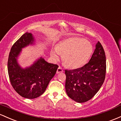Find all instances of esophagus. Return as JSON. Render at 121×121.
Segmentation results:
<instances>
[{
    "mask_svg": "<svg viewBox=\"0 0 121 121\" xmlns=\"http://www.w3.org/2000/svg\"><path fill=\"white\" fill-rule=\"evenodd\" d=\"M63 71V69H62V68L60 66H59V67L58 68V69H57L56 73H57V74H59V73H62Z\"/></svg>",
    "mask_w": 121,
    "mask_h": 121,
    "instance_id": "34e87169",
    "label": "esophagus"
}]
</instances>
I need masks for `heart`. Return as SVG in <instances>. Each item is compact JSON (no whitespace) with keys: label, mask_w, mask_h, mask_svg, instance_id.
Returning <instances> with one entry per match:
<instances>
[{"label":"heart","mask_w":121,"mask_h":121,"mask_svg":"<svg viewBox=\"0 0 121 121\" xmlns=\"http://www.w3.org/2000/svg\"><path fill=\"white\" fill-rule=\"evenodd\" d=\"M93 51V46L82 38L71 37L63 40L51 51V56L58 60L59 54H63L62 59L65 65L72 69L83 66L90 59Z\"/></svg>","instance_id":"obj_1"}]
</instances>
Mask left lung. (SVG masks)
Masks as SVG:
<instances>
[{
    "instance_id": "1",
    "label": "left lung",
    "mask_w": 121,
    "mask_h": 121,
    "mask_svg": "<svg viewBox=\"0 0 121 121\" xmlns=\"http://www.w3.org/2000/svg\"><path fill=\"white\" fill-rule=\"evenodd\" d=\"M106 71L105 52L101 43L98 42L87 63L75 70H65V89L67 95L79 103L89 101L104 83Z\"/></svg>"
}]
</instances>
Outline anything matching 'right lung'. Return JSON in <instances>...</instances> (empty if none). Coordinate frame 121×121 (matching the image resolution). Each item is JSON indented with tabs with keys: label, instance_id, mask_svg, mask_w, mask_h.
<instances>
[{
	"label": "right lung",
	"instance_id": "right-lung-1",
	"mask_svg": "<svg viewBox=\"0 0 121 121\" xmlns=\"http://www.w3.org/2000/svg\"><path fill=\"white\" fill-rule=\"evenodd\" d=\"M33 41L31 33L26 32L12 46L7 63L12 86L20 96L28 99L36 98L43 94L58 67V65L48 63L42 58L26 69L19 66L16 58L22 48L31 44Z\"/></svg>",
	"mask_w": 121,
	"mask_h": 121
}]
</instances>
